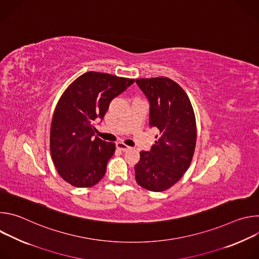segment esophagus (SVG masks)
Masks as SVG:
<instances>
[{
  "label": "esophagus",
  "instance_id": "esophagus-1",
  "mask_svg": "<svg viewBox=\"0 0 259 259\" xmlns=\"http://www.w3.org/2000/svg\"><path fill=\"white\" fill-rule=\"evenodd\" d=\"M116 146H117L118 150H120V151H122V152H126V151H128V150L130 149V147H129L128 145H126V144L123 143V142H117Z\"/></svg>",
  "mask_w": 259,
  "mask_h": 259
}]
</instances>
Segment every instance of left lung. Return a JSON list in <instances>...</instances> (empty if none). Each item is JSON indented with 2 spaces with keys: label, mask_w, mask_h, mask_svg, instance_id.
Masks as SVG:
<instances>
[{
  "label": "left lung",
  "mask_w": 259,
  "mask_h": 259,
  "mask_svg": "<svg viewBox=\"0 0 259 259\" xmlns=\"http://www.w3.org/2000/svg\"><path fill=\"white\" fill-rule=\"evenodd\" d=\"M136 84L150 102L149 124L159 135L151 151L140 152L135 179L146 190L163 192L191 165L197 140L195 113L187 93L169 78L137 79Z\"/></svg>",
  "instance_id": "left-lung-1"
}]
</instances>
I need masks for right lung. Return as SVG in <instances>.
<instances>
[{
	"instance_id": "1",
	"label": "right lung",
	"mask_w": 259,
	"mask_h": 259,
	"mask_svg": "<svg viewBox=\"0 0 259 259\" xmlns=\"http://www.w3.org/2000/svg\"><path fill=\"white\" fill-rule=\"evenodd\" d=\"M134 82L104 72L88 71L61 95L51 123L50 151L58 174L77 188H89L105 174L116 145L94 136L109 103Z\"/></svg>"
}]
</instances>
